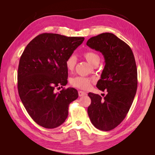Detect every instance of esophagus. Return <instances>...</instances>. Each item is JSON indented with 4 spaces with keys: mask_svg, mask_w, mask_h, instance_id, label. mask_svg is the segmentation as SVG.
I'll use <instances>...</instances> for the list:
<instances>
[{
    "mask_svg": "<svg viewBox=\"0 0 155 155\" xmlns=\"http://www.w3.org/2000/svg\"><path fill=\"white\" fill-rule=\"evenodd\" d=\"M78 94L79 96H83L87 94V93L85 92H83V91H78Z\"/></svg>",
    "mask_w": 155,
    "mask_h": 155,
    "instance_id": "esophagus-1",
    "label": "esophagus"
}]
</instances>
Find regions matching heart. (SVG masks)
Returning <instances> with one entry per match:
<instances>
[{
    "label": "heart",
    "mask_w": 155,
    "mask_h": 155,
    "mask_svg": "<svg viewBox=\"0 0 155 155\" xmlns=\"http://www.w3.org/2000/svg\"><path fill=\"white\" fill-rule=\"evenodd\" d=\"M84 58L87 61L88 63H90L92 66L99 63L100 61V58L99 55L97 53L92 51H86L83 54ZM77 62L76 56L74 54H71L69 55L66 59L65 64L66 67L69 72H72L74 70ZM92 82V79L88 78L77 76L71 79V85L75 87L80 89H87L91 86V84Z\"/></svg>",
    "instance_id": "1"
}]
</instances>
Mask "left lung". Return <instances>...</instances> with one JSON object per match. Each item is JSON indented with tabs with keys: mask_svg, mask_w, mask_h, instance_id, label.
I'll list each match as a JSON object with an SVG mask.
<instances>
[{
	"mask_svg": "<svg viewBox=\"0 0 155 155\" xmlns=\"http://www.w3.org/2000/svg\"><path fill=\"white\" fill-rule=\"evenodd\" d=\"M87 45L104 55L105 65L96 87L107 92L104 98L88 94L91 99L88 114L96 128L110 130L124 120L136 95L138 79L135 59L130 46L111 33L91 37Z\"/></svg>",
	"mask_w": 155,
	"mask_h": 155,
	"instance_id": "1",
	"label": "left lung"
}]
</instances>
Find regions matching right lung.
Listing matches in <instances>:
<instances>
[{"label": "right lung", "instance_id": "right-lung-1", "mask_svg": "<svg viewBox=\"0 0 155 155\" xmlns=\"http://www.w3.org/2000/svg\"><path fill=\"white\" fill-rule=\"evenodd\" d=\"M84 39L45 33L31 40L21 55L17 73L18 94L31 118L45 128L63 124L70 104L78 97L74 88L59 92L55 89L67 84L65 61Z\"/></svg>", "mask_w": 155, "mask_h": 155}]
</instances>
